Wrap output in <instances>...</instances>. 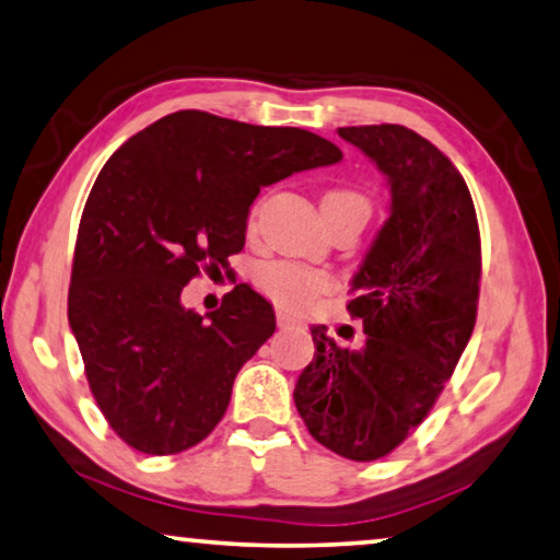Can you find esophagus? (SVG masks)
Listing matches in <instances>:
<instances>
[{
    "label": "esophagus",
    "instance_id": "34e87169",
    "mask_svg": "<svg viewBox=\"0 0 560 560\" xmlns=\"http://www.w3.org/2000/svg\"><path fill=\"white\" fill-rule=\"evenodd\" d=\"M278 325H280V328H290V325H300V317L285 313V310H278Z\"/></svg>",
    "mask_w": 560,
    "mask_h": 560
}]
</instances>
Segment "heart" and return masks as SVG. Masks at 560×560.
<instances>
[{
    "label": "heart",
    "instance_id": "1",
    "mask_svg": "<svg viewBox=\"0 0 560 560\" xmlns=\"http://www.w3.org/2000/svg\"><path fill=\"white\" fill-rule=\"evenodd\" d=\"M323 212L328 210H342V208H360L370 210L365 195L355 190H328L323 195ZM257 288L268 295L275 305L300 310L313 303L317 295L328 292L332 288V278L328 272L303 268L295 262H270L262 265L255 275Z\"/></svg>",
    "mask_w": 560,
    "mask_h": 560
}]
</instances>
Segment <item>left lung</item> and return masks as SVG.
I'll list each match as a JSON object with an SVG mask.
<instances>
[{"mask_svg":"<svg viewBox=\"0 0 560 560\" xmlns=\"http://www.w3.org/2000/svg\"><path fill=\"white\" fill-rule=\"evenodd\" d=\"M390 185V218L352 278L363 348L313 325L315 358L295 406L310 435L350 460H377L423 423L466 350L478 313L480 232L466 179L402 125L340 127Z\"/></svg>","mask_w":560,"mask_h":560,"instance_id":"left-lung-1","label":"left lung"}]
</instances>
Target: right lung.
Wrapping results in <instances>:
<instances>
[{"instance_id":"add662e5","label":"right lung","mask_w":560,"mask_h":560,"mask_svg":"<svg viewBox=\"0 0 560 560\" xmlns=\"http://www.w3.org/2000/svg\"><path fill=\"white\" fill-rule=\"evenodd\" d=\"M340 160L300 127L200 109L158 119L107 160L77 232L67 315L94 400L127 445L183 453L220 423L275 313L240 282L200 315L183 305V288L243 250L260 187Z\"/></svg>"}]
</instances>
